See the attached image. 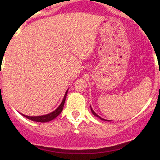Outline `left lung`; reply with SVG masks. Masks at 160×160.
I'll return each mask as SVG.
<instances>
[{
  "instance_id": "8db88e82",
  "label": "left lung",
  "mask_w": 160,
  "mask_h": 160,
  "mask_svg": "<svg viewBox=\"0 0 160 160\" xmlns=\"http://www.w3.org/2000/svg\"><path fill=\"white\" fill-rule=\"evenodd\" d=\"M90 110H91L92 113H93V115H94V116H96V117H98V118H99L100 119H101V120H102V121H108V120H105V119L102 118H101V117H100L99 115H98V114H97L96 113H95L94 111H93V109H92V108H91V107H90Z\"/></svg>"
}]
</instances>
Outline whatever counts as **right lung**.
I'll return each instance as SVG.
<instances>
[{
    "label": "right lung",
    "mask_w": 160,
    "mask_h": 160,
    "mask_svg": "<svg viewBox=\"0 0 160 160\" xmlns=\"http://www.w3.org/2000/svg\"><path fill=\"white\" fill-rule=\"evenodd\" d=\"M67 92H68V90H67V92H66L65 95H64V98L63 99H62V101L60 104V105H59L54 111L49 113V114H45V115H41V116H27V115H25V114H22L24 116V117L27 118L29 119V120L34 121V122H50V121L56 118L57 117L59 114H60V113L62 112V108H63V106H64V103H65V101H66V98H67Z\"/></svg>",
    "instance_id": "1"
}]
</instances>
